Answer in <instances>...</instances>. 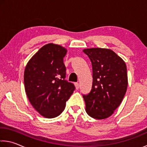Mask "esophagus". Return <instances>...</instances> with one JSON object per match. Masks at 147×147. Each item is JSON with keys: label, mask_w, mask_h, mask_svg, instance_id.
Listing matches in <instances>:
<instances>
[{"label": "esophagus", "mask_w": 147, "mask_h": 147, "mask_svg": "<svg viewBox=\"0 0 147 147\" xmlns=\"http://www.w3.org/2000/svg\"><path fill=\"white\" fill-rule=\"evenodd\" d=\"M74 86H75L76 89V90H78L79 87H80V86H79V84H78V82H76V83H74Z\"/></svg>", "instance_id": "esophagus-1"}]
</instances>
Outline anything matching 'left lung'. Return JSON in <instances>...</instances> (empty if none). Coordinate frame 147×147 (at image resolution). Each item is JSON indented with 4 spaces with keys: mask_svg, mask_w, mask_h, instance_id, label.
<instances>
[{
    "mask_svg": "<svg viewBox=\"0 0 147 147\" xmlns=\"http://www.w3.org/2000/svg\"><path fill=\"white\" fill-rule=\"evenodd\" d=\"M83 52L90 58L93 71L92 90L83 95L86 111L95 119H105L122 103L127 91L126 65L110 49L92 48Z\"/></svg>",
    "mask_w": 147,
    "mask_h": 147,
    "instance_id": "1",
    "label": "left lung"
}]
</instances>
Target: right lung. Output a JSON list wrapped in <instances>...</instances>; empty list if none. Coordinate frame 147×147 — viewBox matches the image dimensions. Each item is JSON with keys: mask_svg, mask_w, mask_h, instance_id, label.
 Wrapping results in <instances>:
<instances>
[{"mask_svg": "<svg viewBox=\"0 0 147 147\" xmlns=\"http://www.w3.org/2000/svg\"><path fill=\"white\" fill-rule=\"evenodd\" d=\"M67 49L49 43L32 56L25 67V90L34 109L44 117H57L64 111L73 94V84L65 80L63 58Z\"/></svg>", "mask_w": 147, "mask_h": 147, "instance_id": "obj_1", "label": "right lung"}]
</instances>
